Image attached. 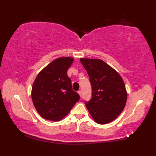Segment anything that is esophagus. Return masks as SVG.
Segmentation results:
<instances>
[{
    "label": "esophagus",
    "instance_id": "esophagus-1",
    "mask_svg": "<svg viewBox=\"0 0 156 156\" xmlns=\"http://www.w3.org/2000/svg\"><path fill=\"white\" fill-rule=\"evenodd\" d=\"M78 94H79V96L81 97V96H82V92H81V90H79L78 91Z\"/></svg>",
    "mask_w": 156,
    "mask_h": 156
}]
</instances>
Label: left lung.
I'll list each match as a JSON object with an SVG mask.
<instances>
[{
    "instance_id": "obj_1",
    "label": "left lung",
    "mask_w": 156,
    "mask_h": 156,
    "mask_svg": "<svg viewBox=\"0 0 156 156\" xmlns=\"http://www.w3.org/2000/svg\"><path fill=\"white\" fill-rule=\"evenodd\" d=\"M92 87V98L85 105L94 120L105 124L115 120L125 107L127 92L119 73L100 59L82 58Z\"/></svg>"
}]
</instances>
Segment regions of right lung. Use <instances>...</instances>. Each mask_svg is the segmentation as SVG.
Instances as JSON below:
<instances>
[{
  "mask_svg": "<svg viewBox=\"0 0 156 156\" xmlns=\"http://www.w3.org/2000/svg\"><path fill=\"white\" fill-rule=\"evenodd\" d=\"M73 58L54 60L37 75L32 87L33 104L44 119L59 121L66 116L80 99L73 90L67 71Z\"/></svg>",
  "mask_w": 156,
  "mask_h": 156,
  "instance_id": "1",
  "label": "right lung"
}]
</instances>
